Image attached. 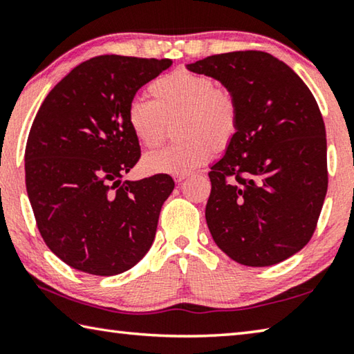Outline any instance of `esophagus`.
<instances>
[{
    "mask_svg": "<svg viewBox=\"0 0 354 354\" xmlns=\"http://www.w3.org/2000/svg\"><path fill=\"white\" fill-rule=\"evenodd\" d=\"M189 178V175H175V181L178 183V184H181L183 181H185V179Z\"/></svg>",
    "mask_w": 354,
    "mask_h": 354,
    "instance_id": "obj_1",
    "label": "esophagus"
}]
</instances>
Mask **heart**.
I'll list each match as a JSON object with an SVG mask.
<instances>
[{"mask_svg": "<svg viewBox=\"0 0 354 354\" xmlns=\"http://www.w3.org/2000/svg\"><path fill=\"white\" fill-rule=\"evenodd\" d=\"M149 101H133L127 122L140 147L153 149L164 142L167 124H175L176 145L149 153L145 173L187 175L231 147L241 128V103L230 87L212 76L175 70L148 86Z\"/></svg>", "mask_w": 354, "mask_h": 354, "instance_id": "b5f03b06", "label": "heart"}]
</instances>
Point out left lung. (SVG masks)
I'll list each match as a JSON object with an SVG mask.
<instances>
[{"label": "left lung", "mask_w": 354, "mask_h": 354, "mask_svg": "<svg viewBox=\"0 0 354 354\" xmlns=\"http://www.w3.org/2000/svg\"><path fill=\"white\" fill-rule=\"evenodd\" d=\"M187 68L237 95L241 128L211 167L206 221L218 248L268 267L313 237L328 190L326 131L306 84L263 51L209 56Z\"/></svg>", "instance_id": "left-lung-1"}]
</instances>
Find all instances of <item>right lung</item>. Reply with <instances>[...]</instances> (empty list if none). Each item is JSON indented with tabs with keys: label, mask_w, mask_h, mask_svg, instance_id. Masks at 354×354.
<instances>
[{
	"label": "right lung",
	"mask_w": 354,
	"mask_h": 354,
	"mask_svg": "<svg viewBox=\"0 0 354 354\" xmlns=\"http://www.w3.org/2000/svg\"><path fill=\"white\" fill-rule=\"evenodd\" d=\"M171 59H88L41 103L25 149L35 223L67 266L98 277L134 267L154 241L170 175L122 181L140 159L127 113L137 91Z\"/></svg>",
	"instance_id": "obj_1"
}]
</instances>
